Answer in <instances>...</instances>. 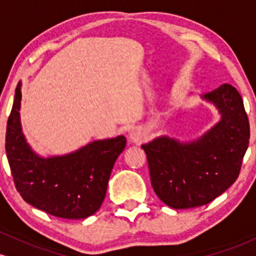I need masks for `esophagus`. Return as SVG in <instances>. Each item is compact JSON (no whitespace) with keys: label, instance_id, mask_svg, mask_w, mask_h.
I'll list each match as a JSON object with an SVG mask.
<instances>
[{"label":"esophagus","instance_id":"34e87169","mask_svg":"<svg viewBox=\"0 0 256 256\" xmlns=\"http://www.w3.org/2000/svg\"><path fill=\"white\" fill-rule=\"evenodd\" d=\"M146 138L145 130L140 127H136L129 132V140L134 144H142Z\"/></svg>","mask_w":256,"mask_h":256}]
</instances>
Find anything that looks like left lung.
Masks as SVG:
<instances>
[{
	"label": "left lung",
	"mask_w": 256,
	"mask_h": 256,
	"mask_svg": "<svg viewBox=\"0 0 256 256\" xmlns=\"http://www.w3.org/2000/svg\"><path fill=\"white\" fill-rule=\"evenodd\" d=\"M215 106L219 122L190 142L160 136L144 144L151 185L158 198L174 209L208 204L238 178L249 145L250 129L240 94L221 84L200 96Z\"/></svg>",
	"instance_id": "left-lung-1"
}]
</instances>
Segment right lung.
<instances>
[{
	"mask_svg": "<svg viewBox=\"0 0 256 256\" xmlns=\"http://www.w3.org/2000/svg\"><path fill=\"white\" fill-rule=\"evenodd\" d=\"M22 82L18 83L6 132V154L20 196L40 210L62 219H86L104 200L126 138L94 140L62 156L38 154L22 133Z\"/></svg>",
	"mask_w": 256,
	"mask_h": 256,
	"instance_id": "right-lung-1",
	"label": "right lung"
}]
</instances>
